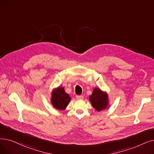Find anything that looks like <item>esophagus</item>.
<instances>
[{
	"label": "esophagus",
	"instance_id": "esophagus-1",
	"mask_svg": "<svg viewBox=\"0 0 154 154\" xmlns=\"http://www.w3.org/2000/svg\"><path fill=\"white\" fill-rule=\"evenodd\" d=\"M76 99L82 100L84 99V96H76Z\"/></svg>",
	"mask_w": 154,
	"mask_h": 154
}]
</instances>
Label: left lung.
<instances>
[{
	"instance_id": "left-lung-1",
	"label": "left lung",
	"mask_w": 154,
	"mask_h": 154,
	"mask_svg": "<svg viewBox=\"0 0 154 154\" xmlns=\"http://www.w3.org/2000/svg\"><path fill=\"white\" fill-rule=\"evenodd\" d=\"M89 99L92 106L97 111L104 109L108 105V95L98 88L94 89Z\"/></svg>"
}]
</instances>
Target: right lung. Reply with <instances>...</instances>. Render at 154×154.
<instances>
[{"mask_svg":"<svg viewBox=\"0 0 154 154\" xmlns=\"http://www.w3.org/2000/svg\"><path fill=\"white\" fill-rule=\"evenodd\" d=\"M70 101V97L63 88H58L53 91L51 101L53 106L57 109H64Z\"/></svg>","mask_w":154,"mask_h":154,"instance_id":"right-lung-1","label":"right lung"}]
</instances>
